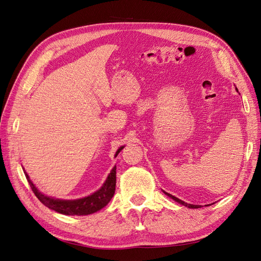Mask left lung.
<instances>
[{
    "label": "left lung",
    "instance_id": "obj_1",
    "mask_svg": "<svg viewBox=\"0 0 261 261\" xmlns=\"http://www.w3.org/2000/svg\"><path fill=\"white\" fill-rule=\"evenodd\" d=\"M165 193V192H164ZM167 194L169 197H171L172 199H174L175 201H177L178 203H181V204H184L185 207H188V208H199V206H194V204H189V203H186V202H184V201H181L180 199H178V198H176V197H174V196H172L171 194H168V193H165Z\"/></svg>",
    "mask_w": 261,
    "mask_h": 261
}]
</instances>
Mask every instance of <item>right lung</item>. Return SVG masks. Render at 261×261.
<instances>
[{
  "instance_id": "obj_1",
  "label": "right lung",
  "mask_w": 261,
  "mask_h": 261,
  "mask_svg": "<svg viewBox=\"0 0 261 261\" xmlns=\"http://www.w3.org/2000/svg\"><path fill=\"white\" fill-rule=\"evenodd\" d=\"M122 149H123V147H121L117 150L116 155L120 153ZM23 173H25L28 183H29L31 189H33V192L36 195L37 198L40 200L45 207H48L54 211L62 213V215H66V216L91 215V213L96 212V211L103 208L105 206H107L109 201L111 200V198L114 195V192H115L116 167L113 168L111 173L109 174L106 183L99 189L98 192L93 193L92 195H90L88 197H85V198L77 199V200L54 199V198H51V197H48V196L41 194L36 188V186L33 184V181L29 179V176L25 172V170H23Z\"/></svg>"
}]
</instances>
